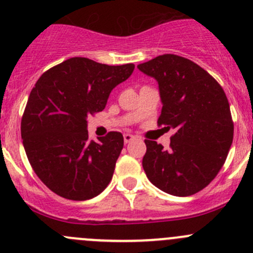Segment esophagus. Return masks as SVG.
I'll return each instance as SVG.
<instances>
[{
	"mask_svg": "<svg viewBox=\"0 0 253 253\" xmlns=\"http://www.w3.org/2000/svg\"><path fill=\"white\" fill-rule=\"evenodd\" d=\"M132 140H135V136L132 134H124V141H126V144H129L130 141H132Z\"/></svg>",
	"mask_w": 253,
	"mask_h": 253,
	"instance_id": "esophagus-1",
	"label": "esophagus"
}]
</instances>
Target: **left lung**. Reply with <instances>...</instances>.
<instances>
[{
    "mask_svg": "<svg viewBox=\"0 0 253 253\" xmlns=\"http://www.w3.org/2000/svg\"><path fill=\"white\" fill-rule=\"evenodd\" d=\"M137 69L159 84V126L176 130L169 150L145 140V173L154 186L172 196L196 194L215 178L232 144L234 123L226 94L206 70L178 55H160Z\"/></svg>",
    "mask_w": 253,
    "mask_h": 253,
    "instance_id": "8db88e82",
    "label": "left lung"
}]
</instances>
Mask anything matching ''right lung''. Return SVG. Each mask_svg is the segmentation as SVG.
Masks as SVG:
<instances>
[{
  "mask_svg": "<svg viewBox=\"0 0 253 253\" xmlns=\"http://www.w3.org/2000/svg\"><path fill=\"white\" fill-rule=\"evenodd\" d=\"M134 67L71 57L37 81L22 117L21 134L34 172L57 196L87 201L111 182L123 135L111 131L97 141L89 140L87 117L103 111L112 89L129 79Z\"/></svg>",
  "mask_w": 253,
  "mask_h": 253,
  "instance_id": "right-lung-1",
  "label": "right lung"
}]
</instances>
